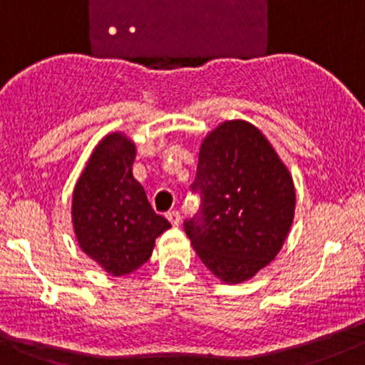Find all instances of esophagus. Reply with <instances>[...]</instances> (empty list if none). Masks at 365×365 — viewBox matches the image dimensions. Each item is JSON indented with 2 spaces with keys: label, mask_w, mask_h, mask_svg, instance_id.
Returning <instances> with one entry per match:
<instances>
[{
  "label": "esophagus",
  "mask_w": 365,
  "mask_h": 365,
  "mask_svg": "<svg viewBox=\"0 0 365 365\" xmlns=\"http://www.w3.org/2000/svg\"><path fill=\"white\" fill-rule=\"evenodd\" d=\"M167 220L170 221V223L174 225V227H179V225H181V214H179L178 210H168V212H167Z\"/></svg>",
  "instance_id": "1"
}]
</instances>
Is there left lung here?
<instances>
[{"label": "left lung", "instance_id": "1", "mask_svg": "<svg viewBox=\"0 0 365 365\" xmlns=\"http://www.w3.org/2000/svg\"><path fill=\"white\" fill-rule=\"evenodd\" d=\"M191 190L202 205L184 230L214 276L242 283L276 258L294 223L295 187L257 126L235 119L210 131Z\"/></svg>", "mask_w": 365, "mask_h": 365}]
</instances>
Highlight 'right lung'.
Segmentation results:
<instances>
[{
	"label": "right lung",
	"mask_w": 365,
	"mask_h": 365,
	"mask_svg": "<svg viewBox=\"0 0 365 365\" xmlns=\"http://www.w3.org/2000/svg\"><path fill=\"white\" fill-rule=\"evenodd\" d=\"M135 149L126 135H107L89 156L71 200L78 246L112 276L144 265L158 235L170 228L133 178Z\"/></svg>",
	"instance_id": "right-lung-1"
}]
</instances>
